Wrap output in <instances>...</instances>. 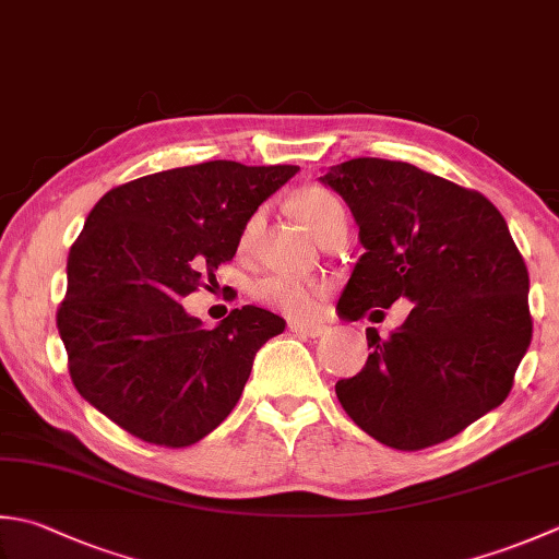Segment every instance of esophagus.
<instances>
[{"label": "esophagus", "mask_w": 559, "mask_h": 559, "mask_svg": "<svg viewBox=\"0 0 559 559\" xmlns=\"http://www.w3.org/2000/svg\"><path fill=\"white\" fill-rule=\"evenodd\" d=\"M288 330L293 334H302V336H322L326 334V326L324 324H300V322H290Z\"/></svg>", "instance_id": "1"}]
</instances>
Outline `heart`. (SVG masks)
Masks as SVG:
<instances>
[{"label":"heart","instance_id":"1","mask_svg":"<svg viewBox=\"0 0 559 559\" xmlns=\"http://www.w3.org/2000/svg\"><path fill=\"white\" fill-rule=\"evenodd\" d=\"M293 213L300 217L302 225L310 229L314 237H320L326 227L346 221L344 205L332 191L322 189V186H305L290 201ZM261 223V213H254L247 221L242 229V247H249L254 239ZM326 293L330 286L324 281H302V278H288V276H269L257 283V298L269 305V308L283 312L293 320H310L317 317L324 308Z\"/></svg>","mask_w":559,"mask_h":559}]
</instances>
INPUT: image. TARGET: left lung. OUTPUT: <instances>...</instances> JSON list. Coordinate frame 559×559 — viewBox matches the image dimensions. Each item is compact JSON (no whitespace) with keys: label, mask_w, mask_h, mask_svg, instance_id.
Instances as JSON below:
<instances>
[{"label":"left lung","mask_w":559,"mask_h":559,"mask_svg":"<svg viewBox=\"0 0 559 559\" xmlns=\"http://www.w3.org/2000/svg\"><path fill=\"white\" fill-rule=\"evenodd\" d=\"M322 183L342 195L366 254L338 298L344 320L414 302L388 338L368 326L360 373L336 382L344 412L376 441L421 451L507 400L533 320L528 269L483 193L407 162L358 157Z\"/></svg>","instance_id":"1"}]
</instances>
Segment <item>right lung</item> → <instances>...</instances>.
<instances>
[{"label":"right lung","instance_id":"add662e5","mask_svg":"<svg viewBox=\"0 0 559 559\" xmlns=\"http://www.w3.org/2000/svg\"><path fill=\"white\" fill-rule=\"evenodd\" d=\"M295 174L215 159L104 193L70 249L58 308L70 378L92 407L164 448L199 443L227 419L286 322L245 305L203 330L181 298L215 281L249 217Z\"/></svg>","mask_w":559,"mask_h":559}]
</instances>
